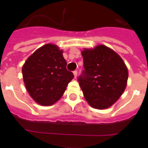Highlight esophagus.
Listing matches in <instances>:
<instances>
[{
    "label": "esophagus",
    "instance_id": "obj_1",
    "mask_svg": "<svg viewBox=\"0 0 148 148\" xmlns=\"http://www.w3.org/2000/svg\"><path fill=\"white\" fill-rule=\"evenodd\" d=\"M73 74H74V77L76 78L77 76V71H76V70H75V71H74Z\"/></svg>",
    "mask_w": 148,
    "mask_h": 148
}]
</instances>
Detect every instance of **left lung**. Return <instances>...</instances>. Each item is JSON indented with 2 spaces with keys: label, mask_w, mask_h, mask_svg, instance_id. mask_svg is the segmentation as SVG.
Listing matches in <instances>:
<instances>
[{
  "label": "left lung",
  "mask_w": 148,
  "mask_h": 148,
  "mask_svg": "<svg viewBox=\"0 0 148 148\" xmlns=\"http://www.w3.org/2000/svg\"><path fill=\"white\" fill-rule=\"evenodd\" d=\"M81 54L84 71L77 81L86 101L97 109L109 108L125 90L128 78L126 65L117 53L104 45L84 49Z\"/></svg>",
  "instance_id": "left-lung-1"
}]
</instances>
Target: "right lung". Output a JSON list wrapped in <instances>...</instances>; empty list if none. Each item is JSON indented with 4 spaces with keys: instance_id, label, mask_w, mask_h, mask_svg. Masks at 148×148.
I'll return each mask as SVG.
<instances>
[{
    "instance_id": "obj_1",
    "label": "right lung",
    "mask_w": 148,
    "mask_h": 148,
    "mask_svg": "<svg viewBox=\"0 0 148 148\" xmlns=\"http://www.w3.org/2000/svg\"><path fill=\"white\" fill-rule=\"evenodd\" d=\"M62 53L58 46L47 44L30 56L22 67L27 90L41 105L58 101L74 78L73 73L67 70Z\"/></svg>"
}]
</instances>
